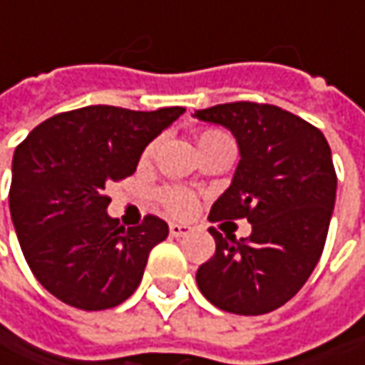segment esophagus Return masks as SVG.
Here are the masks:
<instances>
[{"label":"esophagus","mask_w":365,"mask_h":365,"mask_svg":"<svg viewBox=\"0 0 365 365\" xmlns=\"http://www.w3.org/2000/svg\"><path fill=\"white\" fill-rule=\"evenodd\" d=\"M190 232H192V227H190V225H180V222H171V225H169V235L175 237V239L185 237V235H190Z\"/></svg>","instance_id":"34e87169"}]
</instances>
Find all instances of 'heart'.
<instances>
[{
	"mask_svg": "<svg viewBox=\"0 0 365 365\" xmlns=\"http://www.w3.org/2000/svg\"><path fill=\"white\" fill-rule=\"evenodd\" d=\"M196 147H198L200 155H204V153H210L214 149H220V147H230V138L220 130H204L196 138ZM153 149H155V145L147 147L145 157H149ZM159 200L165 206L167 212L175 214V216L187 214L194 208V194L187 190H182V187H169L165 192H161Z\"/></svg>",
	"mask_w": 365,
	"mask_h": 365,
	"instance_id": "1",
	"label": "heart"
}]
</instances>
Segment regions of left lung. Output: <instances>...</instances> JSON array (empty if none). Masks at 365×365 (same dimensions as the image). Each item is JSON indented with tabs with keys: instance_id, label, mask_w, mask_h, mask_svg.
Returning a JSON list of instances; mask_svg holds the SVG:
<instances>
[{
	"instance_id": "1",
	"label": "left lung",
	"mask_w": 365,
	"mask_h": 365,
	"mask_svg": "<svg viewBox=\"0 0 365 365\" xmlns=\"http://www.w3.org/2000/svg\"><path fill=\"white\" fill-rule=\"evenodd\" d=\"M194 118L230 130L241 157L210 220L251 222V235L241 239L210 229L216 251L200 265L196 284L216 309L272 312L321 259L337 196L329 143L307 120L269 103H220Z\"/></svg>"
}]
</instances>
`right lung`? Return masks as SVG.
<instances>
[{
    "instance_id": "1",
    "label": "right lung",
    "mask_w": 365,
    "mask_h": 365,
    "mask_svg": "<svg viewBox=\"0 0 365 365\" xmlns=\"http://www.w3.org/2000/svg\"><path fill=\"white\" fill-rule=\"evenodd\" d=\"M183 108L136 112L88 106L44 120L11 161L9 214L40 284L81 310L122 304L138 288L149 253L169 227L147 216L124 229L108 214L106 185L136 171L147 145Z\"/></svg>"
}]
</instances>
